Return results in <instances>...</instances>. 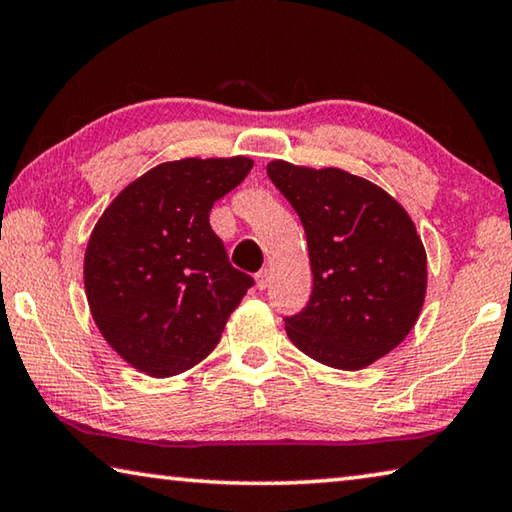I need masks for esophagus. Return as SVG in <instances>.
<instances>
[{
    "label": "esophagus",
    "instance_id": "esophagus-1",
    "mask_svg": "<svg viewBox=\"0 0 512 512\" xmlns=\"http://www.w3.org/2000/svg\"><path fill=\"white\" fill-rule=\"evenodd\" d=\"M255 280H257V287L264 291L268 284H271V268H262V271L255 275Z\"/></svg>",
    "mask_w": 512,
    "mask_h": 512
}]
</instances>
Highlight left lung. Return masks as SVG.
<instances>
[{
	"instance_id": "left-lung-1",
	"label": "left lung",
	"mask_w": 512,
	"mask_h": 512,
	"mask_svg": "<svg viewBox=\"0 0 512 512\" xmlns=\"http://www.w3.org/2000/svg\"><path fill=\"white\" fill-rule=\"evenodd\" d=\"M266 171L300 216L314 273L307 307L284 318L291 343L325 366H370L406 339L424 302L427 253L411 216L343 169L273 160Z\"/></svg>"
}]
</instances>
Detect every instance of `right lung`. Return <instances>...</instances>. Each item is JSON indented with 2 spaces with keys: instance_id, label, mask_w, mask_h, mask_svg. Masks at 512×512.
Here are the masks:
<instances>
[{
  "instance_id": "1",
  "label": "right lung",
  "mask_w": 512,
  "mask_h": 512,
  "mask_svg": "<svg viewBox=\"0 0 512 512\" xmlns=\"http://www.w3.org/2000/svg\"><path fill=\"white\" fill-rule=\"evenodd\" d=\"M253 160L185 158L146 171L108 205L85 250V293L103 339L151 377L203 361L253 287L210 225Z\"/></svg>"
}]
</instances>
